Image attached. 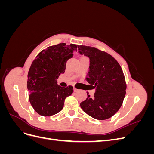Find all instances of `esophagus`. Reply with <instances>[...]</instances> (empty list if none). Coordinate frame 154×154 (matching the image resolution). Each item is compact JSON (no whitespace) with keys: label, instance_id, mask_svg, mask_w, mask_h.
Returning <instances> with one entry per match:
<instances>
[{"label":"esophagus","instance_id":"obj_1","mask_svg":"<svg viewBox=\"0 0 154 154\" xmlns=\"http://www.w3.org/2000/svg\"><path fill=\"white\" fill-rule=\"evenodd\" d=\"M77 91H78L77 88H76L75 87H74V92H76Z\"/></svg>","mask_w":154,"mask_h":154}]
</instances>
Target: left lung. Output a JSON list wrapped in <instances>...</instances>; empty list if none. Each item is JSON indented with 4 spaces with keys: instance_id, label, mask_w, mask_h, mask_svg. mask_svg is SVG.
<instances>
[{
    "instance_id": "1",
    "label": "left lung",
    "mask_w": 154,
    "mask_h": 154,
    "mask_svg": "<svg viewBox=\"0 0 154 154\" xmlns=\"http://www.w3.org/2000/svg\"><path fill=\"white\" fill-rule=\"evenodd\" d=\"M79 53L90 59L86 80L96 92L88 94L80 103L81 108L92 118L107 119L122 106L126 94L127 83L123 70L113 57L94 47L78 45Z\"/></svg>"
}]
</instances>
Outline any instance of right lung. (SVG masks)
<instances>
[{
    "mask_svg": "<svg viewBox=\"0 0 154 154\" xmlns=\"http://www.w3.org/2000/svg\"><path fill=\"white\" fill-rule=\"evenodd\" d=\"M77 45L60 43L40 52L32 61L27 74V87L32 108L38 114L51 116L63 107L66 97L73 93V87L57 85L58 76L65 72L67 60L73 57Z\"/></svg>",
    "mask_w": 154,
    "mask_h": 154,
    "instance_id": "add662e5",
    "label": "right lung"
}]
</instances>
